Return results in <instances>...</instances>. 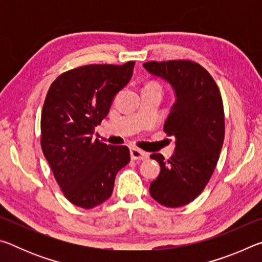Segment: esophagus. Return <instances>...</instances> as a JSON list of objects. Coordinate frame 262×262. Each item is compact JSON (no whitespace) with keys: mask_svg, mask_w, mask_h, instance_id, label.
<instances>
[{"mask_svg":"<svg viewBox=\"0 0 262 262\" xmlns=\"http://www.w3.org/2000/svg\"><path fill=\"white\" fill-rule=\"evenodd\" d=\"M130 157H132V159H134V161H145V159H148L149 155H148V152L142 151V150L137 149V148H132L130 149Z\"/></svg>","mask_w":262,"mask_h":262,"instance_id":"34e87169","label":"esophagus"}]
</instances>
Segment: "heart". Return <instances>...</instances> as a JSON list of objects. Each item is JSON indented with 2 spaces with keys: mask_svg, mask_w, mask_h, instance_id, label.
<instances>
[{
  "mask_svg": "<svg viewBox=\"0 0 262 262\" xmlns=\"http://www.w3.org/2000/svg\"><path fill=\"white\" fill-rule=\"evenodd\" d=\"M150 85H154V86H159V85H157V84H150Z\"/></svg>",
  "mask_w": 262,
  "mask_h": 262,
  "instance_id": "heart-1",
  "label": "heart"
}]
</instances>
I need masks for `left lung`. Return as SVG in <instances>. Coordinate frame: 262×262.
I'll list each match as a JSON object with an SVG mask.
<instances>
[{"label":"left lung","mask_w":262,"mask_h":262,"mask_svg":"<svg viewBox=\"0 0 262 262\" xmlns=\"http://www.w3.org/2000/svg\"><path fill=\"white\" fill-rule=\"evenodd\" d=\"M143 67L170 83L176 94L164 123V132L176 137L174 154L168 159L150 156L161 166L150 195L168 208L186 206L202 193L219 162L225 130L220 89L202 66L189 60L150 61Z\"/></svg>","instance_id":"8db88e82"}]
</instances>
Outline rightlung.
<instances>
[{
  "instance_id": "obj_1",
  "label": "right lung",
  "mask_w": 262,
  "mask_h": 262,
  "mask_svg": "<svg viewBox=\"0 0 262 262\" xmlns=\"http://www.w3.org/2000/svg\"><path fill=\"white\" fill-rule=\"evenodd\" d=\"M134 61L89 64L61 74L50 86L41 112V149L73 205L91 209L112 195L115 176L130 161L126 145L92 139L115 95L130 81Z\"/></svg>"
}]
</instances>
